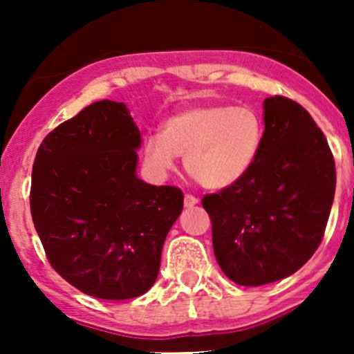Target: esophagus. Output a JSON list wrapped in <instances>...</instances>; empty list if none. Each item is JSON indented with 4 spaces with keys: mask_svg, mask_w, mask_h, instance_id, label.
Listing matches in <instances>:
<instances>
[{
    "mask_svg": "<svg viewBox=\"0 0 354 354\" xmlns=\"http://www.w3.org/2000/svg\"><path fill=\"white\" fill-rule=\"evenodd\" d=\"M183 203H185V207H187V209H192V207L197 205V203H198V198H195L194 195H185Z\"/></svg>",
    "mask_w": 354,
    "mask_h": 354,
    "instance_id": "esophagus-1",
    "label": "esophagus"
}]
</instances>
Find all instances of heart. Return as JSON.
I'll use <instances>...</instances> for the list:
<instances>
[{
  "label": "heart",
  "mask_w": 354,
  "mask_h": 354,
  "mask_svg": "<svg viewBox=\"0 0 354 354\" xmlns=\"http://www.w3.org/2000/svg\"><path fill=\"white\" fill-rule=\"evenodd\" d=\"M266 127L250 106L195 104L162 123L149 135L144 160L152 173L164 176L185 156V169L203 188L224 190L241 181L259 159Z\"/></svg>",
  "instance_id": "1"
}]
</instances>
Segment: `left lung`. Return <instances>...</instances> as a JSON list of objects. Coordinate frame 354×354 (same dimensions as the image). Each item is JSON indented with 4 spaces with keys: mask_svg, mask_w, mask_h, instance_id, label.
<instances>
[{
    "mask_svg": "<svg viewBox=\"0 0 354 354\" xmlns=\"http://www.w3.org/2000/svg\"><path fill=\"white\" fill-rule=\"evenodd\" d=\"M263 123L250 173L202 200L217 263L240 286L276 283L301 269L322 241L334 202V157L308 111L274 95L263 101Z\"/></svg>",
    "mask_w": 354,
    "mask_h": 354,
    "instance_id": "1",
    "label": "left lung"
}]
</instances>
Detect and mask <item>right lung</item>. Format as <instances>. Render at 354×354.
<instances>
[{
  "label": "right lung",
  "instance_id": "obj_1",
  "mask_svg": "<svg viewBox=\"0 0 354 354\" xmlns=\"http://www.w3.org/2000/svg\"><path fill=\"white\" fill-rule=\"evenodd\" d=\"M140 130L124 102L99 101L42 140L30 212L53 269L101 299L152 288L162 245L183 209L174 187L137 176Z\"/></svg>",
  "mask_w": 354,
  "mask_h": 354
}]
</instances>
